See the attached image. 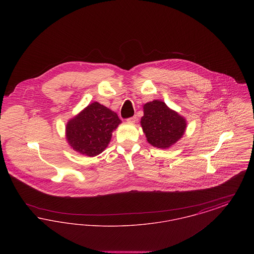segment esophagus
<instances>
[{
	"mask_svg": "<svg viewBox=\"0 0 254 254\" xmlns=\"http://www.w3.org/2000/svg\"><path fill=\"white\" fill-rule=\"evenodd\" d=\"M127 121L128 122V123H131V124H134L135 122L137 121V118H136V116H133V117H130V118L127 119Z\"/></svg>",
	"mask_w": 254,
	"mask_h": 254,
	"instance_id": "1",
	"label": "esophagus"
}]
</instances>
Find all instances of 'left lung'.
Masks as SVG:
<instances>
[{
	"label": "left lung",
	"instance_id": "obj_1",
	"mask_svg": "<svg viewBox=\"0 0 254 254\" xmlns=\"http://www.w3.org/2000/svg\"><path fill=\"white\" fill-rule=\"evenodd\" d=\"M140 123L147 142L158 148L174 145L187 128L186 119L159 100L145 104Z\"/></svg>",
	"mask_w": 254,
	"mask_h": 254
}]
</instances>
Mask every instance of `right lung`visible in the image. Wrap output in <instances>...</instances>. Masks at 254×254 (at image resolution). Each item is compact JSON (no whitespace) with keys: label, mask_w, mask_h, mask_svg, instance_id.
<instances>
[{"label":"right lung","mask_w":254,"mask_h":254,"mask_svg":"<svg viewBox=\"0 0 254 254\" xmlns=\"http://www.w3.org/2000/svg\"><path fill=\"white\" fill-rule=\"evenodd\" d=\"M121 123L114 111L94 102L67 122L65 138L75 151L94 157L106 149Z\"/></svg>","instance_id":"add662e5"}]
</instances>
